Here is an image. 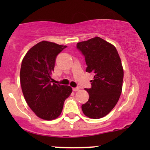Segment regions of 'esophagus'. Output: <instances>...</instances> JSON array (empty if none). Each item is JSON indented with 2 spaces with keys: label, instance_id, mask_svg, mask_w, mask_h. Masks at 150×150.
I'll return each instance as SVG.
<instances>
[{
  "label": "esophagus",
  "instance_id": "34e87169",
  "mask_svg": "<svg viewBox=\"0 0 150 150\" xmlns=\"http://www.w3.org/2000/svg\"><path fill=\"white\" fill-rule=\"evenodd\" d=\"M79 87H74V88H73V90L74 91V92H77V91L79 90Z\"/></svg>",
  "mask_w": 150,
  "mask_h": 150
}]
</instances>
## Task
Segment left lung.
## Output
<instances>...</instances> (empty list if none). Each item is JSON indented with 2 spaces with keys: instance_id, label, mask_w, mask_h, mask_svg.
Here are the masks:
<instances>
[{
  "instance_id": "8db88e82",
  "label": "left lung",
  "mask_w": 150,
  "mask_h": 150,
  "mask_svg": "<svg viewBox=\"0 0 150 150\" xmlns=\"http://www.w3.org/2000/svg\"><path fill=\"white\" fill-rule=\"evenodd\" d=\"M77 48L85 56L86 72L94 74L92 87L85 89L89 100L82 105L86 116L97 119L108 114L116 106L122 92L123 68L113 44L99 37L79 42Z\"/></svg>"
}]
</instances>
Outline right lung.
Segmentation results:
<instances>
[{
	"mask_svg": "<svg viewBox=\"0 0 150 150\" xmlns=\"http://www.w3.org/2000/svg\"><path fill=\"white\" fill-rule=\"evenodd\" d=\"M66 46L42 41L27 51L22 61L20 85L26 102L39 118L51 120L61 115L71 87L52 83L56 58Z\"/></svg>",
	"mask_w": 150,
	"mask_h": 150,
	"instance_id": "obj_1",
	"label": "right lung"
}]
</instances>
